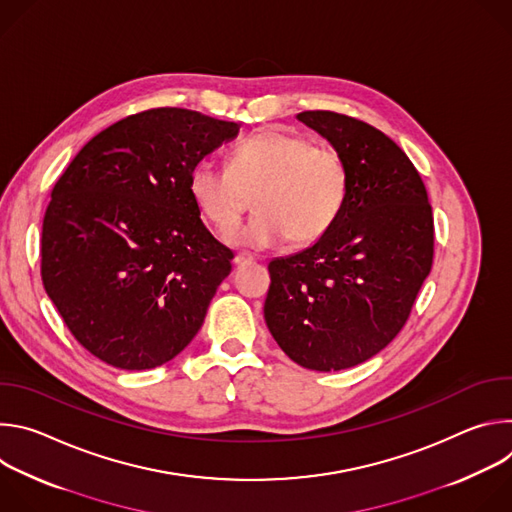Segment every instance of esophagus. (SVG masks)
I'll list each match as a JSON object with an SVG mask.
<instances>
[{
    "mask_svg": "<svg viewBox=\"0 0 512 512\" xmlns=\"http://www.w3.org/2000/svg\"><path fill=\"white\" fill-rule=\"evenodd\" d=\"M253 261H255V257H253V255H249V253H237V255H235V259H233V263H235L237 267L251 265Z\"/></svg>",
    "mask_w": 512,
    "mask_h": 512,
    "instance_id": "34e87169",
    "label": "esophagus"
}]
</instances>
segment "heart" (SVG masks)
<instances>
[{
  "label": "heart",
  "mask_w": 512,
  "mask_h": 512,
  "mask_svg": "<svg viewBox=\"0 0 512 512\" xmlns=\"http://www.w3.org/2000/svg\"><path fill=\"white\" fill-rule=\"evenodd\" d=\"M188 192L221 233L237 225L255 194V216L231 233L233 245L267 249L287 237L310 245L338 221L348 196V168L336 150L318 148L302 133L267 127L235 145L229 170L198 162L190 170Z\"/></svg>",
  "instance_id": "1"
}]
</instances>
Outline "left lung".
Here are the masks:
<instances>
[{
    "instance_id": "left-lung-1",
    "label": "left lung",
    "mask_w": 512,
    "mask_h": 512,
    "mask_svg": "<svg viewBox=\"0 0 512 512\" xmlns=\"http://www.w3.org/2000/svg\"><path fill=\"white\" fill-rule=\"evenodd\" d=\"M298 119L348 168L334 227L269 263L263 314L279 348L310 371H342L381 352L405 326L433 261V216L415 166L373 125L332 111Z\"/></svg>"
}]
</instances>
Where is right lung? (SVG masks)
Masks as SVG:
<instances>
[{"label":"right lung","instance_id":"obj_1","mask_svg":"<svg viewBox=\"0 0 512 512\" xmlns=\"http://www.w3.org/2000/svg\"><path fill=\"white\" fill-rule=\"evenodd\" d=\"M239 125L162 107L97 133L52 188L42 281L91 354L123 371L156 369L200 330L233 251L204 227L190 170Z\"/></svg>","mask_w":512,"mask_h":512}]
</instances>
